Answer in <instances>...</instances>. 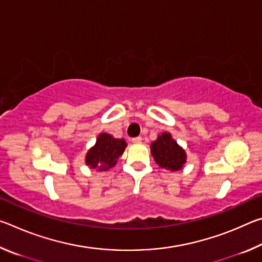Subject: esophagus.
<instances>
[{
    "mask_svg": "<svg viewBox=\"0 0 262 262\" xmlns=\"http://www.w3.org/2000/svg\"><path fill=\"white\" fill-rule=\"evenodd\" d=\"M132 142H133V143H141V142H142V137H141V136L134 137V139H132Z\"/></svg>",
    "mask_w": 262,
    "mask_h": 262,
    "instance_id": "esophagus-1",
    "label": "esophagus"
}]
</instances>
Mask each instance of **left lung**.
<instances>
[{"label":"left lung","mask_w":262,"mask_h":262,"mask_svg":"<svg viewBox=\"0 0 262 262\" xmlns=\"http://www.w3.org/2000/svg\"><path fill=\"white\" fill-rule=\"evenodd\" d=\"M150 151L159 167L172 172L183 170L187 161L185 149L177 143L168 132H163L156 140L151 142Z\"/></svg>","instance_id":"left-lung-1"}]
</instances>
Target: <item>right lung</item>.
<instances>
[{
    "label": "right lung",
    "mask_w": 262,
    "mask_h": 262,
    "mask_svg": "<svg viewBox=\"0 0 262 262\" xmlns=\"http://www.w3.org/2000/svg\"><path fill=\"white\" fill-rule=\"evenodd\" d=\"M127 147L125 139H115L107 133H100L97 136L94 147L88 150L85 155V164L98 172L108 171L117 165L119 157Z\"/></svg>",
    "instance_id": "right-lung-1"
}]
</instances>
